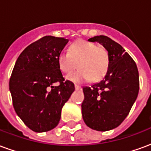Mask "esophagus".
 Returning <instances> with one entry per match:
<instances>
[{
  "instance_id": "esophagus-1",
  "label": "esophagus",
  "mask_w": 151,
  "mask_h": 151,
  "mask_svg": "<svg viewBox=\"0 0 151 151\" xmlns=\"http://www.w3.org/2000/svg\"><path fill=\"white\" fill-rule=\"evenodd\" d=\"M74 87H75L76 90H80V89L82 88V87H81V86H78V85H75V86H74Z\"/></svg>"
}]
</instances>
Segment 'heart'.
Listing matches in <instances>:
<instances>
[{
    "mask_svg": "<svg viewBox=\"0 0 151 151\" xmlns=\"http://www.w3.org/2000/svg\"><path fill=\"white\" fill-rule=\"evenodd\" d=\"M57 63L60 69L65 73H70L67 79L73 82L91 80L97 81L106 74L109 65V53L107 48L97 43L80 40L72 43L68 52L59 53Z\"/></svg>",
    "mask_w": 151,
    "mask_h": 151,
    "instance_id": "b5f03b06",
    "label": "heart"
}]
</instances>
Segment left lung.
Returning a JSON list of instances; mask_svg holds the SVG:
<instances>
[{
  "label": "left lung",
  "instance_id": "left-lung-1",
  "mask_svg": "<svg viewBox=\"0 0 151 151\" xmlns=\"http://www.w3.org/2000/svg\"><path fill=\"white\" fill-rule=\"evenodd\" d=\"M99 42L109 53L104 78L83 88L82 114L86 124L97 131H108L122 123L139 91V74L135 61L119 43L108 36L89 39Z\"/></svg>",
  "mask_w": 151,
  "mask_h": 151
}]
</instances>
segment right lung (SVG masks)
I'll use <instances>...</instances> for the list:
<instances>
[{
	"instance_id": "obj_1",
	"label": "right lung",
	"mask_w": 151,
	"mask_h": 151,
	"mask_svg": "<svg viewBox=\"0 0 151 151\" xmlns=\"http://www.w3.org/2000/svg\"><path fill=\"white\" fill-rule=\"evenodd\" d=\"M68 42L51 35L41 38L23 50L12 71L9 91L14 108L34 132H47L59 124L63 106L75 90L72 82L65 81L57 63Z\"/></svg>"
}]
</instances>
